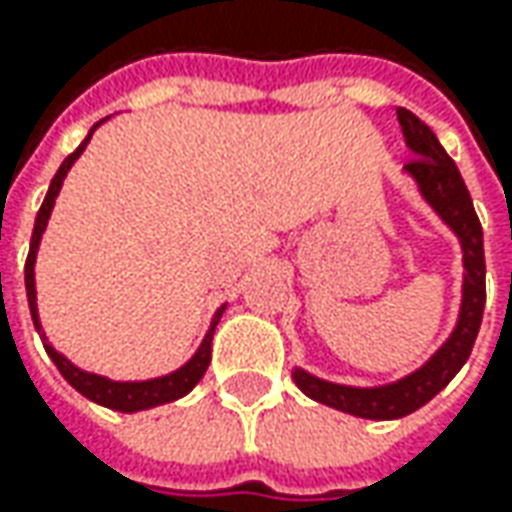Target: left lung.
<instances>
[{
	"label": "left lung",
	"instance_id": "left-lung-1",
	"mask_svg": "<svg viewBox=\"0 0 512 512\" xmlns=\"http://www.w3.org/2000/svg\"><path fill=\"white\" fill-rule=\"evenodd\" d=\"M396 113H399L404 142L413 150V159L404 165V170L419 185L424 202L439 213V219L459 236V245H462L464 282L459 322L447 336V342L419 370H413L399 382L379 384V387H350V384L325 382L302 367L293 370L296 387L313 402L336 407V410L359 416V419H382V422L384 419H402L407 413L424 407L462 370V364L470 359V350L479 336L484 299H487L482 225L473 210V199L467 193L462 173L456 168V162L447 156L436 133L427 128L416 113L404 108H399Z\"/></svg>",
	"mask_w": 512,
	"mask_h": 512
}]
</instances>
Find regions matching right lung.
<instances>
[{
    "instance_id": "right-lung-1",
    "label": "right lung",
    "mask_w": 512,
    "mask_h": 512,
    "mask_svg": "<svg viewBox=\"0 0 512 512\" xmlns=\"http://www.w3.org/2000/svg\"><path fill=\"white\" fill-rule=\"evenodd\" d=\"M105 122V119H102ZM102 122H96L93 128H90L88 139L79 145V148L70 153L68 159L62 162V168L56 170V176H53V182L48 187V196H45V202L39 207V213H36V225H33V236H30V253H28V262H25V290H28V305H30V316H33V327L39 330V336L45 339V333H42V322H39V310H36V279H33V265H36V250H39V242H42V233H45V227H48L50 219V210L56 205V196H59V190H62V182H65V176H68V170L73 168V162L82 156V150L88 148L90 136H93V130L99 128ZM222 310L225 307H219L216 310V316H213V322H210V330H207V336L199 344V350L187 359L179 370H173L168 376H159V379H145V382H113L108 376H99V373H88V370H82V367H76V364L65 359L53 344L45 339V350H48V356L53 359V364L59 367V373L68 379L70 387H76L85 399L90 402L102 404V407H110V410H119V413H136V410H150V407H159V404H168L176 402V399H182L187 396L199 379L205 376L207 364H210V344H213V330L219 325V316H222Z\"/></svg>"
}]
</instances>
